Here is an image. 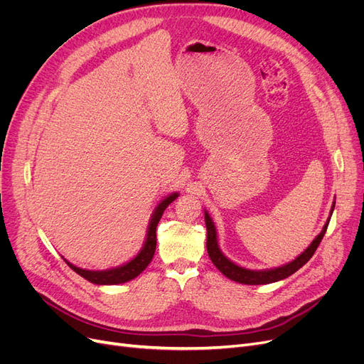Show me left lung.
<instances>
[{
  "label": "left lung",
  "instance_id": "left-lung-1",
  "mask_svg": "<svg viewBox=\"0 0 364 364\" xmlns=\"http://www.w3.org/2000/svg\"><path fill=\"white\" fill-rule=\"evenodd\" d=\"M334 204L331 207L330 214H333L334 210ZM330 218L327 220V223L322 228V231L319 232V235L312 241L311 246H309L301 255H299L292 262H288L282 267H276V268H270V270H249V268L240 267L237 264H234L232 261L228 259L225 255L222 253V250L219 249L218 245V232H216V226H214L211 218L208 216V213L205 211V226H207V252L208 257L211 259V262L218 267V270L225 274L228 279H231L234 282H238V284H245V285H267V284H273V282L287 279L291 274H294L297 270L311 259L314 257L315 250L318 249L322 237H324L327 226H328Z\"/></svg>",
  "mask_w": 364,
  "mask_h": 364
}]
</instances>
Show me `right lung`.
<instances>
[{
    "mask_svg": "<svg viewBox=\"0 0 364 364\" xmlns=\"http://www.w3.org/2000/svg\"><path fill=\"white\" fill-rule=\"evenodd\" d=\"M178 198V193H172L169 196H166L164 200H160V204L156 207V210L153 211V216L150 220V225H148V231H146V238L144 247L141 249V252L134 257L132 261H129L127 264H123L119 267L111 268V270H102V272H92V270H84V268H79L73 264H70L69 261H65L67 265H69L73 272H76L79 276H82L84 279H87L91 284L96 285H118V284H124V282H129L132 279H134L136 276H139L146 265L151 262L154 252H156V228L157 223L161 218V214L166 210V207Z\"/></svg>",
    "mask_w": 364,
    "mask_h": 364,
    "instance_id": "1",
    "label": "right lung"
}]
</instances>
